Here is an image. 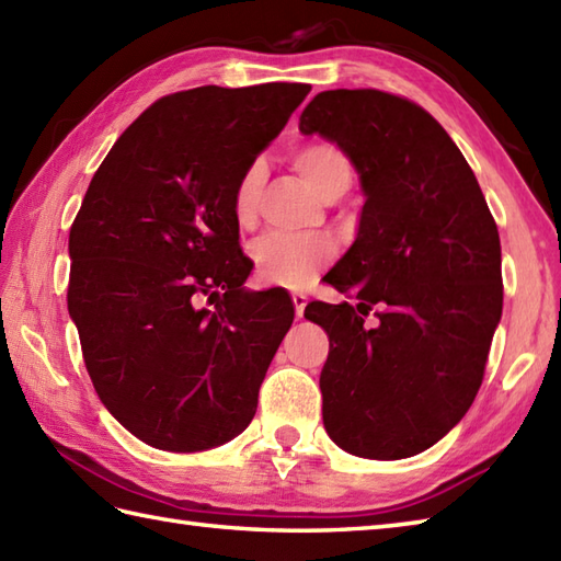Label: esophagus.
Returning <instances> with one entry per match:
<instances>
[{
    "label": "esophagus",
    "mask_w": 561,
    "mask_h": 561,
    "mask_svg": "<svg viewBox=\"0 0 561 561\" xmlns=\"http://www.w3.org/2000/svg\"><path fill=\"white\" fill-rule=\"evenodd\" d=\"M291 301H294V311H296V318H304L306 304H308V296H306V294H301V291H294V294H291Z\"/></svg>",
    "instance_id": "34e87169"
}]
</instances>
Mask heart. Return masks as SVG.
<instances>
[{
    "instance_id": "1",
    "label": "heart",
    "mask_w": 561,
    "mask_h": 561,
    "mask_svg": "<svg viewBox=\"0 0 561 561\" xmlns=\"http://www.w3.org/2000/svg\"><path fill=\"white\" fill-rule=\"evenodd\" d=\"M291 163L306 185L320 199L337 193H347L352 185V163L332 141H304L291 151ZM265 183L262 163H250L233 187V217L241 226L255 221L257 199ZM332 245L320 238H289V236H262L250 245V257L255 262L260 279L277 287L301 289L332 260Z\"/></svg>"
}]
</instances>
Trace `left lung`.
Masks as SVG:
<instances>
[{"label": "left lung", "instance_id": "left-lung-1", "mask_svg": "<svg viewBox=\"0 0 561 561\" xmlns=\"http://www.w3.org/2000/svg\"><path fill=\"white\" fill-rule=\"evenodd\" d=\"M301 135L337 145L359 173L364 207L347 253L328 272L356 306L313 301L328 332L323 424L359 458L400 460L434 446L478 396L502 320V243L456 141L408 99L323 91ZM381 308L379 325L363 318Z\"/></svg>", "mask_w": 561, "mask_h": 561}]
</instances>
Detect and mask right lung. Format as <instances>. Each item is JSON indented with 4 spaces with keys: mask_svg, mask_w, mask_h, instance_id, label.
<instances>
[{
    "mask_svg": "<svg viewBox=\"0 0 561 561\" xmlns=\"http://www.w3.org/2000/svg\"><path fill=\"white\" fill-rule=\"evenodd\" d=\"M308 83L199 87L157 101L115 141L69 231L67 306L101 402L159 450L238 436L294 320L248 291L233 187ZM218 299L214 312L196 304Z\"/></svg>",
    "mask_w": 561,
    "mask_h": 561,
    "instance_id": "1",
    "label": "right lung"
}]
</instances>
